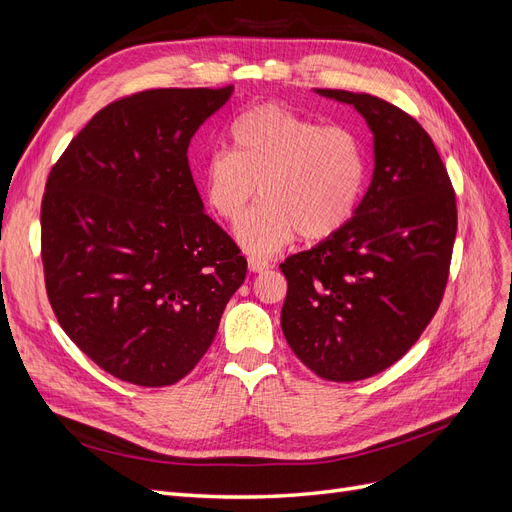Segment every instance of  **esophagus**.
I'll use <instances>...</instances> for the list:
<instances>
[{
    "instance_id": "1",
    "label": "esophagus",
    "mask_w": 512,
    "mask_h": 512,
    "mask_svg": "<svg viewBox=\"0 0 512 512\" xmlns=\"http://www.w3.org/2000/svg\"><path fill=\"white\" fill-rule=\"evenodd\" d=\"M247 267H250V271H252V273H262V271L271 269V262H269V260H265V258L250 256V258H247Z\"/></svg>"
}]
</instances>
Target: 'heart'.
Returning a JSON list of instances; mask_svg holds the SVG:
<instances>
[{
  "instance_id": "heart-1",
  "label": "heart",
  "mask_w": 512,
  "mask_h": 512,
  "mask_svg": "<svg viewBox=\"0 0 512 512\" xmlns=\"http://www.w3.org/2000/svg\"><path fill=\"white\" fill-rule=\"evenodd\" d=\"M369 177L363 136L322 123L282 104H258L230 128V151H213L200 181L209 209L239 226L250 254L269 256L294 237L316 243L335 237L359 211Z\"/></svg>"
}]
</instances>
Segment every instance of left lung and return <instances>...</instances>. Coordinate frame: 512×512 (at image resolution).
<instances>
[{
  "mask_svg": "<svg viewBox=\"0 0 512 512\" xmlns=\"http://www.w3.org/2000/svg\"><path fill=\"white\" fill-rule=\"evenodd\" d=\"M352 104L374 132V179L335 237L288 256L282 331L316 376L356 382L397 363L442 303L457 200L431 136L395 104L316 89Z\"/></svg>",
  "mask_w": 512,
  "mask_h": 512,
  "instance_id": "1",
  "label": "left lung"
}]
</instances>
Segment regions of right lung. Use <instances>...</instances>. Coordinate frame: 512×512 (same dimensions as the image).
<instances>
[{
	"label": "right lung",
	"mask_w": 512,
	"mask_h": 512,
	"mask_svg": "<svg viewBox=\"0 0 512 512\" xmlns=\"http://www.w3.org/2000/svg\"><path fill=\"white\" fill-rule=\"evenodd\" d=\"M226 87L147 89L106 104L53 164L40 207L46 297L91 361L170 386L209 350L243 284L239 245L203 211L188 162Z\"/></svg>",
	"instance_id": "1"
}]
</instances>
